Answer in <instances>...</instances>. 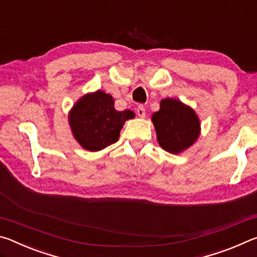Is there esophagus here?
<instances>
[{
  "instance_id": "obj_1",
  "label": "esophagus",
  "mask_w": 257,
  "mask_h": 257,
  "mask_svg": "<svg viewBox=\"0 0 257 257\" xmlns=\"http://www.w3.org/2000/svg\"><path fill=\"white\" fill-rule=\"evenodd\" d=\"M136 112H137V114H138V116H141V118H145L146 116V110H145V106L144 105H138L137 106V110H136Z\"/></svg>"
}]
</instances>
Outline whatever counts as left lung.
Wrapping results in <instances>:
<instances>
[{"mask_svg":"<svg viewBox=\"0 0 257 257\" xmlns=\"http://www.w3.org/2000/svg\"><path fill=\"white\" fill-rule=\"evenodd\" d=\"M160 146L172 154H179L196 142L201 123L195 111L179 99L164 98L160 110L152 115Z\"/></svg>","mask_w":257,"mask_h":257,"instance_id":"obj_1","label":"left lung"}]
</instances>
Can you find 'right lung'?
Wrapping results in <instances>:
<instances>
[{"mask_svg": "<svg viewBox=\"0 0 257 257\" xmlns=\"http://www.w3.org/2000/svg\"><path fill=\"white\" fill-rule=\"evenodd\" d=\"M133 118V111H116L111 95L97 90L78 99L69 113V124L81 147L97 152L118 142L124 122Z\"/></svg>", "mask_w": 257, "mask_h": 257, "instance_id": "right-lung-1", "label": "right lung"}]
</instances>
